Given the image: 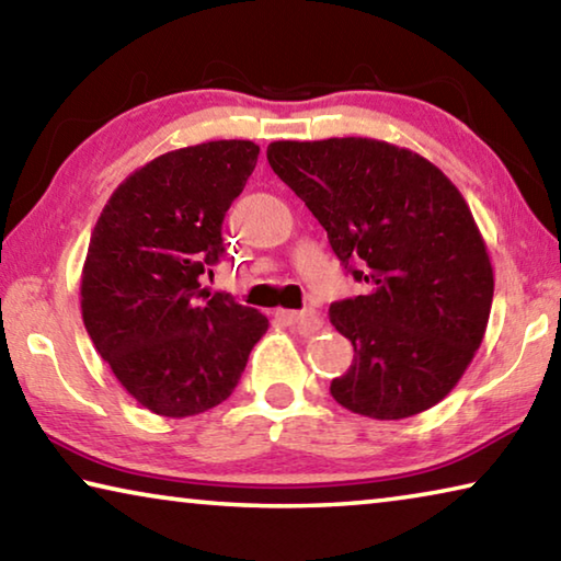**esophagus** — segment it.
I'll return each mask as SVG.
<instances>
[{
	"mask_svg": "<svg viewBox=\"0 0 561 561\" xmlns=\"http://www.w3.org/2000/svg\"><path fill=\"white\" fill-rule=\"evenodd\" d=\"M277 319H282L287 327H294L299 331V334L309 336V334H317L321 329V319L317 311H289V309H279L277 311Z\"/></svg>",
	"mask_w": 561,
	"mask_h": 561,
	"instance_id": "esophagus-1",
	"label": "esophagus"
}]
</instances>
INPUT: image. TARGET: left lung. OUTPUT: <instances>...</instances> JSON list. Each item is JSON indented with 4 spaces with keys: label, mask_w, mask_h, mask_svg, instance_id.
<instances>
[{
    "label": "left lung",
    "mask_w": 561,
    "mask_h": 561,
    "mask_svg": "<svg viewBox=\"0 0 561 561\" xmlns=\"http://www.w3.org/2000/svg\"><path fill=\"white\" fill-rule=\"evenodd\" d=\"M267 160L368 287L329 309L354 344L331 396L376 421L440 403L482 344L495 291L460 190L428 158L376 138L274 140Z\"/></svg>",
    "instance_id": "obj_1"
}]
</instances>
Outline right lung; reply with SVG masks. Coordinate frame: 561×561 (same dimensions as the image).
I'll return each instance as SVG.
<instances>
[{"label":"right lung","instance_id":"right-lung-1","mask_svg":"<svg viewBox=\"0 0 561 561\" xmlns=\"http://www.w3.org/2000/svg\"><path fill=\"white\" fill-rule=\"evenodd\" d=\"M252 140L170 150L113 190L81 272L83 327L118 383L163 417L230 398L270 329L257 309L201 289L222 220L257 165Z\"/></svg>","mask_w":561,"mask_h":561}]
</instances>
